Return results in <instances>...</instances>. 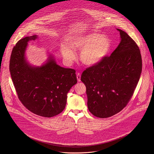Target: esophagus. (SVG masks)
Returning a JSON list of instances; mask_svg holds the SVG:
<instances>
[{
  "label": "esophagus",
  "mask_w": 154,
  "mask_h": 154,
  "mask_svg": "<svg viewBox=\"0 0 154 154\" xmlns=\"http://www.w3.org/2000/svg\"><path fill=\"white\" fill-rule=\"evenodd\" d=\"M76 78H77V79H78V81H81V74L79 73H78L76 74Z\"/></svg>",
  "instance_id": "34e87169"
}]
</instances>
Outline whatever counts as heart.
<instances>
[{"label":"heart","mask_w":154,"mask_h":154,"mask_svg":"<svg viewBox=\"0 0 154 154\" xmlns=\"http://www.w3.org/2000/svg\"><path fill=\"white\" fill-rule=\"evenodd\" d=\"M70 47L61 46V53L67 63H70L76 59L75 50L81 51V62L87 66H94L100 62L109 53L111 48L110 39L106 35L98 33H89L73 37L70 39Z\"/></svg>","instance_id":"1"}]
</instances>
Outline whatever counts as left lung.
<instances>
[{
	"label": "left lung",
	"mask_w": 154,
	"mask_h": 154,
	"mask_svg": "<svg viewBox=\"0 0 154 154\" xmlns=\"http://www.w3.org/2000/svg\"><path fill=\"white\" fill-rule=\"evenodd\" d=\"M110 56L87 68L81 75L87 88L89 111L95 117H111L123 110L132 98L140 79L142 62L140 49L125 31Z\"/></svg>",
	"instance_id": "1"
}]
</instances>
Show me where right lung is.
Listing matches in <instances>:
<instances>
[{"instance_id": "add662e5", "label": "right lung", "mask_w": 154, "mask_h": 154, "mask_svg": "<svg viewBox=\"0 0 154 154\" xmlns=\"http://www.w3.org/2000/svg\"><path fill=\"white\" fill-rule=\"evenodd\" d=\"M37 38L25 37L17 42L12 51L9 70L22 104L38 116L51 117L65 109L67 94L77 83L76 71L59 66L51 56L43 66H30L25 51L28 42Z\"/></svg>"}]
</instances>
